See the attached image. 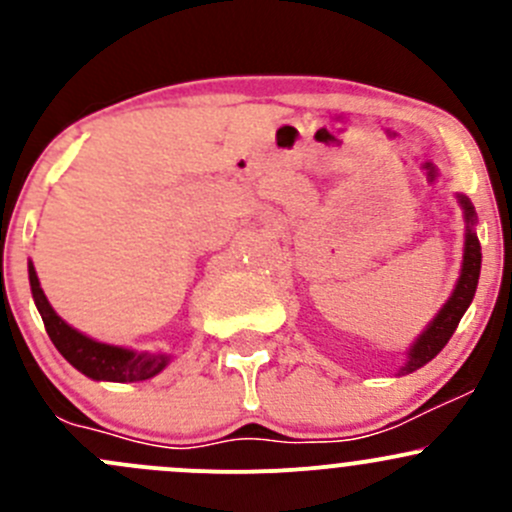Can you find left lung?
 <instances>
[{
  "instance_id": "1",
  "label": "left lung",
  "mask_w": 512,
  "mask_h": 512,
  "mask_svg": "<svg viewBox=\"0 0 512 512\" xmlns=\"http://www.w3.org/2000/svg\"><path fill=\"white\" fill-rule=\"evenodd\" d=\"M458 203H461L463 215H466V245H463L461 277H458L456 289H453L448 302L441 307V312L433 317V322L423 329L421 337H418L414 347L409 349V359L401 366L399 376L421 369L423 364H428L433 356L446 347L448 339L456 332L458 322H461V317L466 314V309L471 307L473 297H476L480 277V242L476 235V210H473L471 200H468L466 195H458Z\"/></svg>"
}]
</instances>
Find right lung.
Listing matches in <instances>:
<instances>
[{"label": "right lung", "instance_id": "right-lung-1", "mask_svg": "<svg viewBox=\"0 0 512 512\" xmlns=\"http://www.w3.org/2000/svg\"><path fill=\"white\" fill-rule=\"evenodd\" d=\"M29 285H32L34 304L36 309H39L41 319H44L46 334H49V339L54 342V347L59 349L61 356H64L74 369H79L81 374H86L89 379L118 381V384H126V381H146L153 379V376L160 374V371L168 366L170 356L163 352L148 354L113 347V344L96 342V339L86 337V334L69 327V324L54 312L49 299H46L32 262H29Z\"/></svg>", "mask_w": 512, "mask_h": 512}]
</instances>
